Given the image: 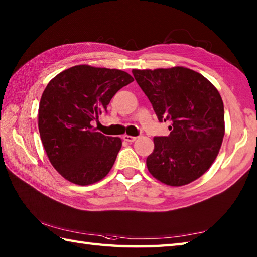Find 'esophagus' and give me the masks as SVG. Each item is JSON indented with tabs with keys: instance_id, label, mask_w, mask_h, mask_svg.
<instances>
[{
	"instance_id": "1",
	"label": "esophagus",
	"mask_w": 257,
	"mask_h": 257,
	"mask_svg": "<svg viewBox=\"0 0 257 257\" xmlns=\"http://www.w3.org/2000/svg\"><path fill=\"white\" fill-rule=\"evenodd\" d=\"M137 139V137H134V136H129V135H124L123 136V140L128 141V143H134V141Z\"/></svg>"
}]
</instances>
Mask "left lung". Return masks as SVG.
Listing matches in <instances>:
<instances>
[{"instance_id": "obj_1", "label": "left lung", "mask_w": 257, "mask_h": 257, "mask_svg": "<svg viewBox=\"0 0 257 257\" xmlns=\"http://www.w3.org/2000/svg\"><path fill=\"white\" fill-rule=\"evenodd\" d=\"M160 121H170L168 137L154 138L147 158L151 176L171 187L193 182L216 159L225 134L224 106L210 80L194 70L174 66L133 69Z\"/></svg>"}]
</instances>
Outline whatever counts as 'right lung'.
I'll return each instance as SVG.
<instances>
[{"label": "right lung", "mask_w": 257, "mask_h": 257, "mask_svg": "<svg viewBox=\"0 0 257 257\" xmlns=\"http://www.w3.org/2000/svg\"><path fill=\"white\" fill-rule=\"evenodd\" d=\"M132 81L123 70L76 65L47 84L38 107V130L48 160L67 181L89 185L111 170L122 140L96 132L91 122Z\"/></svg>", "instance_id": "right-lung-1"}]
</instances>
